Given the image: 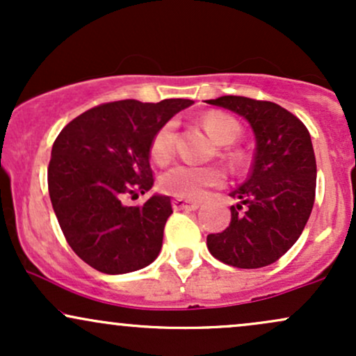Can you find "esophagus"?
<instances>
[{
	"instance_id": "34e87169",
	"label": "esophagus",
	"mask_w": 356,
	"mask_h": 356,
	"mask_svg": "<svg viewBox=\"0 0 356 356\" xmlns=\"http://www.w3.org/2000/svg\"><path fill=\"white\" fill-rule=\"evenodd\" d=\"M172 206L175 211H195L199 207V202L194 201H187V199H181L175 197L172 201Z\"/></svg>"
}]
</instances>
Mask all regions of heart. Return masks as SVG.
<instances>
[{"label":"heart","instance_id":"heart-1","mask_svg":"<svg viewBox=\"0 0 356 356\" xmlns=\"http://www.w3.org/2000/svg\"><path fill=\"white\" fill-rule=\"evenodd\" d=\"M202 125L218 144H232L239 136L236 120L226 113L209 112L202 117ZM175 147V124L167 122L155 132L150 144V155L157 164H165L172 159ZM222 181V172L218 167L175 164L167 169L159 179L161 191L181 199H197L207 187L218 186Z\"/></svg>","mask_w":356,"mask_h":356}]
</instances>
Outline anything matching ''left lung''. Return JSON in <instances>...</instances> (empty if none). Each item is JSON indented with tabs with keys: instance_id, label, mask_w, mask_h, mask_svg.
<instances>
[{
	"instance_id": "8db88e82",
	"label": "left lung",
	"mask_w": 356,
	"mask_h": 356,
	"mask_svg": "<svg viewBox=\"0 0 356 356\" xmlns=\"http://www.w3.org/2000/svg\"><path fill=\"white\" fill-rule=\"evenodd\" d=\"M207 104L244 117L256 137L251 172L231 192V222L207 236L216 259L256 269L276 263L303 232L314 202L316 161L303 122L277 104L224 95ZM245 211H242V207Z\"/></svg>"
}]
</instances>
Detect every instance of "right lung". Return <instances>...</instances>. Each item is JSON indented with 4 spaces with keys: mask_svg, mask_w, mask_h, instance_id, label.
<instances>
[{
    "mask_svg": "<svg viewBox=\"0 0 356 356\" xmlns=\"http://www.w3.org/2000/svg\"><path fill=\"white\" fill-rule=\"evenodd\" d=\"M189 105L186 99L110 102L73 118L55 138L48 164L51 206L67 243L88 266L124 275L159 256L170 197L152 195L142 206H125L124 197L152 189V138Z\"/></svg>",
    "mask_w": 356,
    "mask_h": 356,
    "instance_id": "add662e5",
    "label": "right lung"
}]
</instances>
